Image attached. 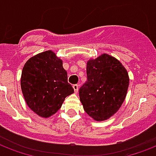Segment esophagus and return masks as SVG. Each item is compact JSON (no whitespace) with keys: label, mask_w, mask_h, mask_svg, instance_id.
<instances>
[{"label":"esophagus","mask_w":156,"mask_h":156,"mask_svg":"<svg viewBox=\"0 0 156 156\" xmlns=\"http://www.w3.org/2000/svg\"><path fill=\"white\" fill-rule=\"evenodd\" d=\"M73 89H74V91H75V93H77L78 91V88H79V87H78V84H74L73 86Z\"/></svg>","instance_id":"34e87169"}]
</instances>
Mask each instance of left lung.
Masks as SVG:
<instances>
[{
	"mask_svg": "<svg viewBox=\"0 0 156 156\" xmlns=\"http://www.w3.org/2000/svg\"><path fill=\"white\" fill-rule=\"evenodd\" d=\"M87 80L79 89L80 101L96 121L110 119L119 110L129 85L128 71L110 55H101L87 63Z\"/></svg>",
	"mask_w": 156,
	"mask_h": 156,
	"instance_id": "obj_1",
	"label": "left lung"
}]
</instances>
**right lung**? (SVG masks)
<instances>
[{
	"label": "right lung",
	"instance_id": "obj_1",
	"mask_svg": "<svg viewBox=\"0 0 156 156\" xmlns=\"http://www.w3.org/2000/svg\"><path fill=\"white\" fill-rule=\"evenodd\" d=\"M20 85L26 104L42 118H49L60 109L65 97L74 92L68 83L62 59L52 51L31 57L23 68Z\"/></svg>",
	"mask_w": 156,
	"mask_h": 156
}]
</instances>
